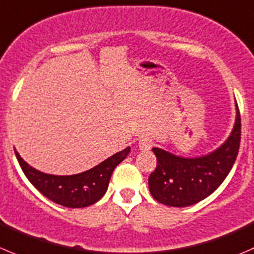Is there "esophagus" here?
<instances>
[{
    "mask_svg": "<svg viewBox=\"0 0 254 254\" xmlns=\"http://www.w3.org/2000/svg\"><path fill=\"white\" fill-rule=\"evenodd\" d=\"M152 147V141L147 137H141L139 139V149L142 150V151H147Z\"/></svg>",
    "mask_w": 254,
    "mask_h": 254,
    "instance_id": "obj_1",
    "label": "esophagus"
}]
</instances>
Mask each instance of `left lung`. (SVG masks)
I'll list each match as a JSON object with an SVG mask.
<instances>
[{
  "instance_id": "1",
  "label": "left lung",
  "mask_w": 254,
  "mask_h": 254,
  "mask_svg": "<svg viewBox=\"0 0 254 254\" xmlns=\"http://www.w3.org/2000/svg\"><path fill=\"white\" fill-rule=\"evenodd\" d=\"M236 123L228 139L215 151L200 157H181L154 147L156 169L149 176L152 197L172 207L195 205L220 186L237 157L241 142V115L236 103Z\"/></svg>"
}]
</instances>
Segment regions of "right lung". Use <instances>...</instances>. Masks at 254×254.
I'll use <instances>...</instances> for the list:
<instances>
[{"mask_svg": "<svg viewBox=\"0 0 254 254\" xmlns=\"http://www.w3.org/2000/svg\"><path fill=\"white\" fill-rule=\"evenodd\" d=\"M129 152L130 147H127L88 171L69 176H57L33 169L14 150L19 166L29 182L47 198L69 208L87 207L99 201L107 192L114 169Z\"/></svg>", "mask_w": 254, "mask_h": 254, "instance_id": "obj_1", "label": "right lung"}]
</instances>
